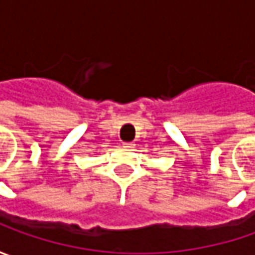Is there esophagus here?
Instances as JSON below:
<instances>
[{
    "label": "esophagus",
    "mask_w": 255,
    "mask_h": 255,
    "mask_svg": "<svg viewBox=\"0 0 255 255\" xmlns=\"http://www.w3.org/2000/svg\"><path fill=\"white\" fill-rule=\"evenodd\" d=\"M123 147H126V149H133V147H134V142H123Z\"/></svg>",
    "instance_id": "esophagus-1"
}]
</instances>
